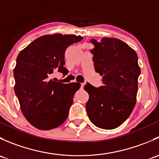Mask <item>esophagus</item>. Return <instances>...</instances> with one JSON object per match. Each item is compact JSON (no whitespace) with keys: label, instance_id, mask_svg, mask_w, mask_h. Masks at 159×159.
Instances as JSON below:
<instances>
[{"label":"esophagus","instance_id":"obj_1","mask_svg":"<svg viewBox=\"0 0 159 159\" xmlns=\"http://www.w3.org/2000/svg\"><path fill=\"white\" fill-rule=\"evenodd\" d=\"M84 84H84V83H81V89H83V88H84Z\"/></svg>","mask_w":159,"mask_h":159}]
</instances>
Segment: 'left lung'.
I'll return each mask as SVG.
<instances>
[{
  "label": "left lung",
  "instance_id": "8db88e82",
  "mask_svg": "<svg viewBox=\"0 0 159 159\" xmlns=\"http://www.w3.org/2000/svg\"><path fill=\"white\" fill-rule=\"evenodd\" d=\"M95 71L102 76V85L88 83L84 87L89 99L86 110L91 122L103 129H114L129 117L136 103L138 78L141 74L135 51L117 38L91 39Z\"/></svg>",
  "mask_w": 159,
  "mask_h": 159
}]
</instances>
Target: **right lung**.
Returning a JSON list of instances; mask_svg holds the SVG:
<instances>
[{
	"instance_id": "obj_1",
	"label": "right lung",
	"mask_w": 159,
	"mask_h": 159,
	"mask_svg": "<svg viewBox=\"0 0 159 159\" xmlns=\"http://www.w3.org/2000/svg\"><path fill=\"white\" fill-rule=\"evenodd\" d=\"M82 38L75 34L43 35L19 53L14 69V92L25 118L36 129H55L68 118L81 84L56 82L50 75L57 70L68 73L64 67L65 51Z\"/></svg>"
}]
</instances>
